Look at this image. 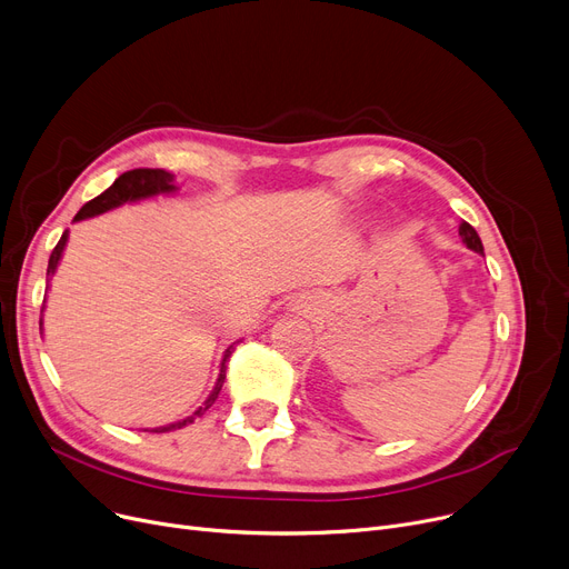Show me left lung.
<instances>
[{"label": "left lung", "instance_id": "8db88e82", "mask_svg": "<svg viewBox=\"0 0 569 569\" xmlns=\"http://www.w3.org/2000/svg\"><path fill=\"white\" fill-rule=\"evenodd\" d=\"M459 234H461V239H463V244L468 247V249H472V251H477V253H485V247H482V239H480V234H477V230L470 226V223H461L459 226Z\"/></svg>", "mask_w": 569, "mask_h": 569}]
</instances>
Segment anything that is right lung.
I'll list each match as a JSON object with an SVG mask.
<instances>
[{"mask_svg":"<svg viewBox=\"0 0 569 569\" xmlns=\"http://www.w3.org/2000/svg\"><path fill=\"white\" fill-rule=\"evenodd\" d=\"M174 189H177V187L172 184V174H170V172H166V170H161V168H136V170H129V172H124V174H119V177L114 179V182H112V187H108V189H106L101 196H97L94 200L84 202L73 221H82V219H89V217L103 214V212H108V209H114V207L124 204V202H136V200L152 198V196H159V193H172ZM67 239H69V232L62 234V239H59L57 247H54L52 253H50V260H48V279L54 274V269H57V264H59V258H62V253H64ZM41 313H43V309H41ZM41 325H43V322H41ZM232 350H234V343L228 346V350H226V355H223L221 373H219V378H217V385H214L212 395L207 397V401H204L191 417H187V420H179V422H174V425L152 429V433H166V431H172V429H182V427L191 425V422L196 420V417L204 415V410L217 401V397H219V392H221L223 380H226V362H228V357L232 355Z\"/></svg>","mask_w":569,"mask_h":569,"instance_id":"right-lung-1","label":"right lung"}]
</instances>
